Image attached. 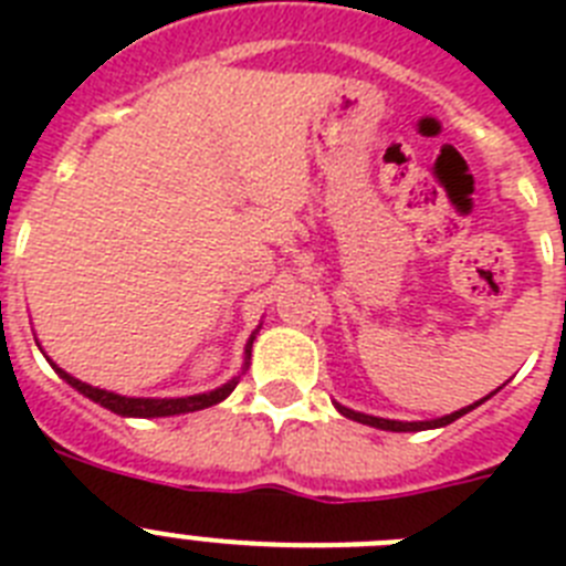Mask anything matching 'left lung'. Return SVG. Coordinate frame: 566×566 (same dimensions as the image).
Wrapping results in <instances>:
<instances>
[{
    "label": "left lung",
    "mask_w": 566,
    "mask_h": 566,
    "mask_svg": "<svg viewBox=\"0 0 566 566\" xmlns=\"http://www.w3.org/2000/svg\"><path fill=\"white\" fill-rule=\"evenodd\" d=\"M484 399H488V397H484ZM484 399H482V402H484ZM476 405H468V408H462V411L448 413V417L433 419V422H397V419H379V417H368V413H357V411H352V408H343V405H337V408H339V413H343V417L354 419V422L371 424V428H382V431H428V428H442V424L457 422V419L462 417V413L473 411Z\"/></svg>",
    "instance_id": "1"
}]
</instances>
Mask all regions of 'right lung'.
<instances>
[{
  "label": "right lung",
  "instance_id": "obj_1",
  "mask_svg": "<svg viewBox=\"0 0 566 566\" xmlns=\"http://www.w3.org/2000/svg\"><path fill=\"white\" fill-rule=\"evenodd\" d=\"M252 339H249L247 345V359L249 354H252ZM56 371L62 374V379H67L76 391H82L84 397L104 405V408H109L113 413H122V417H175V413L201 411V408H209V405H218L221 399H227L229 394L234 391V385H238V379H232V382H227L223 388H218V391L198 394V397H184V399H129V397H118V394L113 391L93 388V385L82 382V379L70 377V374L62 371V368H56Z\"/></svg>",
  "mask_w": 566,
  "mask_h": 566
}]
</instances>
